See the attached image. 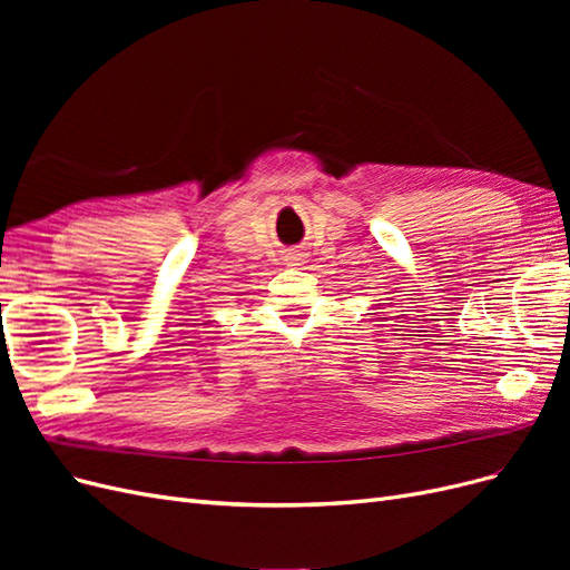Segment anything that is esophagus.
<instances>
[{
	"mask_svg": "<svg viewBox=\"0 0 570 570\" xmlns=\"http://www.w3.org/2000/svg\"><path fill=\"white\" fill-rule=\"evenodd\" d=\"M283 262H285L287 266H304V264H306V252L299 249V247L285 249V252H283Z\"/></svg>",
	"mask_w": 570,
	"mask_h": 570,
	"instance_id": "34e87169",
	"label": "esophagus"
}]
</instances>
